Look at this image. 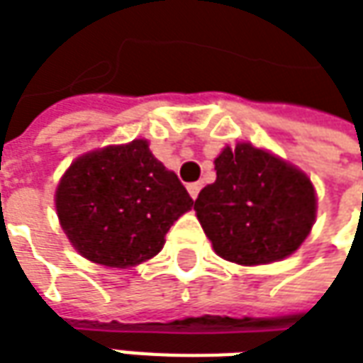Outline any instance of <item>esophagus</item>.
<instances>
[{
    "instance_id": "34e87169",
    "label": "esophagus",
    "mask_w": 363,
    "mask_h": 363,
    "mask_svg": "<svg viewBox=\"0 0 363 363\" xmlns=\"http://www.w3.org/2000/svg\"><path fill=\"white\" fill-rule=\"evenodd\" d=\"M201 186H203L201 182H191V184L186 186V189H189V194H191L193 199H196V196H199V193H201Z\"/></svg>"
}]
</instances>
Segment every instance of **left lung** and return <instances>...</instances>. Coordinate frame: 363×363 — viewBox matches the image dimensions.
Masks as SVG:
<instances>
[{
	"label": "left lung",
	"instance_id": "obj_1",
	"mask_svg": "<svg viewBox=\"0 0 363 363\" xmlns=\"http://www.w3.org/2000/svg\"><path fill=\"white\" fill-rule=\"evenodd\" d=\"M217 181L194 201L213 249L239 265L273 263L303 243L315 220L313 184L301 170L251 144L215 158Z\"/></svg>",
	"mask_w": 363,
	"mask_h": 363
}]
</instances>
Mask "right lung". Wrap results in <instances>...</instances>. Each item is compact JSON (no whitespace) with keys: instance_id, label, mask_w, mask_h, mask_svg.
Returning <instances> with one entry per match:
<instances>
[{"instance_id":"obj_1","label":"right lung","mask_w":363,"mask_h":363,"mask_svg":"<svg viewBox=\"0 0 363 363\" xmlns=\"http://www.w3.org/2000/svg\"><path fill=\"white\" fill-rule=\"evenodd\" d=\"M193 203L146 140L84 155L56 191L57 217L72 245L108 267H128L157 255L172 223Z\"/></svg>"}]
</instances>
